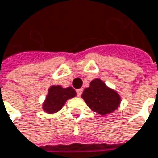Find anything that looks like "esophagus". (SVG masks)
Returning a JSON list of instances; mask_svg holds the SVG:
<instances>
[{
	"label": "esophagus",
	"instance_id": "1",
	"mask_svg": "<svg viewBox=\"0 0 158 158\" xmlns=\"http://www.w3.org/2000/svg\"><path fill=\"white\" fill-rule=\"evenodd\" d=\"M82 93H83V89H77L76 90V94H77V95L78 96H81L82 95Z\"/></svg>",
	"mask_w": 158,
	"mask_h": 158
}]
</instances>
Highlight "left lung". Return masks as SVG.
<instances>
[{"label":"left lung","mask_w":158,"mask_h":158,"mask_svg":"<svg viewBox=\"0 0 158 158\" xmlns=\"http://www.w3.org/2000/svg\"><path fill=\"white\" fill-rule=\"evenodd\" d=\"M82 98L92 111L101 115L113 113L118 108L121 97L117 92L109 88L99 78L94 79L83 92Z\"/></svg>","instance_id":"1"}]
</instances>
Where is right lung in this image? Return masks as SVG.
<instances>
[{
  "label": "right lung",
  "mask_w": 158,
  "mask_h": 158,
  "mask_svg": "<svg viewBox=\"0 0 158 158\" xmlns=\"http://www.w3.org/2000/svg\"><path fill=\"white\" fill-rule=\"evenodd\" d=\"M76 92L72 87L63 88L61 85H52L43 105V109L48 114H53L61 110L65 102L74 97Z\"/></svg>",
  "instance_id": "right-lung-1"
}]
</instances>
